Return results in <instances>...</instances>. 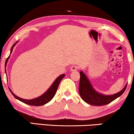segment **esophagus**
<instances>
[{"instance_id": "1", "label": "esophagus", "mask_w": 134, "mask_h": 134, "mask_svg": "<svg viewBox=\"0 0 134 134\" xmlns=\"http://www.w3.org/2000/svg\"><path fill=\"white\" fill-rule=\"evenodd\" d=\"M78 69V67L77 66H72L70 68V70L71 71H76Z\"/></svg>"}]
</instances>
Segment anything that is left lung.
<instances>
[{
  "label": "left lung",
  "instance_id": "8db88e82",
  "mask_svg": "<svg viewBox=\"0 0 134 134\" xmlns=\"http://www.w3.org/2000/svg\"><path fill=\"white\" fill-rule=\"evenodd\" d=\"M80 83H79V94L82 99L87 103L93 105H104L110 103L113 100L120 97L126 90L127 85L120 92L112 95H104L97 92L93 88L90 82L82 72H80Z\"/></svg>",
  "mask_w": 134,
  "mask_h": 134
}]
</instances>
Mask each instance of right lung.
<instances>
[{"label":"right lung","instance_id":"1","mask_svg":"<svg viewBox=\"0 0 134 134\" xmlns=\"http://www.w3.org/2000/svg\"><path fill=\"white\" fill-rule=\"evenodd\" d=\"M16 43H17V42H16ZM16 43H14V44L13 45L12 48H11L10 54H12L13 49V47L15 46ZM9 57H10V56L7 58L6 62H5V63H7ZM5 65H7V64H5ZM5 72H6V70H5ZM65 75L64 74L60 75L59 77H58L55 80L54 82V83H53L52 84V85L51 86V87L49 88L43 94H42L41 96L38 97V98L33 99H24L19 98V97H18L16 96V95L14 94L10 88H9V90H10V92L12 93V94L13 95L14 98L20 100V101L24 102V103L28 104V105H34V106L43 105L46 103H47V102L51 101V100H52V99L54 98V96H55V94L56 93V91L57 90L58 85H59L60 82H61L62 79L65 77Z\"/></svg>","mask_w":134,"mask_h":134}]
</instances>
